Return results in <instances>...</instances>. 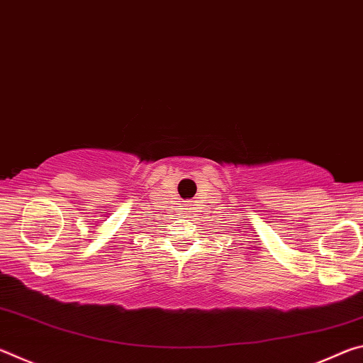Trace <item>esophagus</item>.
Segmentation results:
<instances>
[{"instance_id": "esophagus-1", "label": "esophagus", "mask_w": 363, "mask_h": 363, "mask_svg": "<svg viewBox=\"0 0 363 363\" xmlns=\"http://www.w3.org/2000/svg\"><path fill=\"white\" fill-rule=\"evenodd\" d=\"M187 205H189V203H187Z\"/></svg>"}]
</instances>
